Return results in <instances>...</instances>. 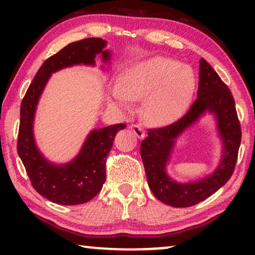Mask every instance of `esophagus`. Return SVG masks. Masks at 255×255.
I'll list each match as a JSON object with an SVG mask.
<instances>
[{"label":"esophagus","mask_w":255,"mask_h":255,"mask_svg":"<svg viewBox=\"0 0 255 255\" xmlns=\"http://www.w3.org/2000/svg\"><path fill=\"white\" fill-rule=\"evenodd\" d=\"M132 130V132H133V133L137 135L138 138H142L144 137V134H145V131H144V128H142L140 125H134V124H132V125H130V127H128Z\"/></svg>","instance_id":"esophagus-1"}]
</instances>
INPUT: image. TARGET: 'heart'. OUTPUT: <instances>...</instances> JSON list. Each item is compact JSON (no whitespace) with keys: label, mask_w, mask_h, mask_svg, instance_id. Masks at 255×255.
Masks as SVG:
<instances>
[{"label":"heart","mask_w":255,"mask_h":255,"mask_svg":"<svg viewBox=\"0 0 255 255\" xmlns=\"http://www.w3.org/2000/svg\"><path fill=\"white\" fill-rule=\"evenodd\" d=\"M195 75L191 68L166 57H152L125 68L111 89L110 102L130 111L132 100L145 97L142 114L156 125L179 121L194 96Z\"/></svg>","instance_id":"1"}]
</instances>
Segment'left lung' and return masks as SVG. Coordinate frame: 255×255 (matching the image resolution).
Returning <instances> with one entry per match:
<instances>
[{
    "label": "left lung",
    "instance_id": "1",
    "mask_svg": "<svg viewBox=\"0 0 255 255\" xmlns=\"http://www.w3.org/2000/svg\"><path fill=\"white\" fill-rule=\"evenodd\" d=\"M197 99L184 116L161 128L148 130L141 141L140 154L149 189L154 196L174 208H187L207 200L231 177L242 140V128L236 111L235 100L228 86L214 68L200 60ZM207 112L214 115L223 149L221 161L214 172L200 180L179 183L166 173L176 139Z\"/></svg>",
    "mask_w": 255,
    "mask_h": 255
}]
</instances>
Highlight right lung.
I'll return each mask as SVG.
<instances>
[{"instance_id":"add662e5","label":"right lung","mask_w":255,"mask_h":255,"mask_svg":"<svg viewBox=\"0 0 255 255\" xmlns=\"http://www.w3.org/2000/svg\"><path fill=\"white\" fill-rule=\"evenodd\" d=\"M106 46L107 41L101 38H87L68 44L44 61L20 104L17 152L32 187L53 203L82 204L100 193L106 182L107 156L117 132L127 128V125L115 124L94 128L86 138L78 155L69 162L59 165L48 161L34 140L33 122L38 102L53 73L75 65L95 66L97 54H101L104 64H109L111 52L104 50Z\"/></svg>"}]
</instances>
